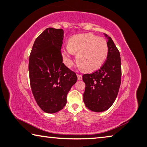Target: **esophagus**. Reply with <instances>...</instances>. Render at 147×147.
Segmentation results:
<instances>
[{"instance_id": "1", "label": "esophagus", "mask_w": 147, "mask_h": 147, "mask_svg": "<svg viewBox=\"0 0 147 147\" xmlns=\"http://www.w3.org/2000/svg\"><path fill=\"white\" fill-rule=\"evenodd\" d=\"M77 76H78V80H82V75H81V74H77Z\"/></svg>"}]
</instances>
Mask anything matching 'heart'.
I'll return each mask as SVG.
<instances>
[{
	"label": "heart",
	"mask_w": 147,
	"mask_h": 147,
	"mask_svg": "<svg viewBox=\"0 0 147 147\" xmlns=\"http://www.w3.org/2000/svg\"><path fill=\"white\" fill-rule=\"evenodd\" d=\"M74 53L79 67L85 71H93L105 62L108 54V43L103 38L92 34H80L71 37L69 44L62 50L65 64L70 66Z\"/></svg>",
	"instance_id": "obj_1"
}]
</instances>
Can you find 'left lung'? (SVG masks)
I'll return each instance as SVG.
<instances>
[{
    "instance_id": "1",
    "label": "left lung",
    "mask_w": 147,
    "mask_h": 147,
    "mask_svg": "<svg viewBox=\"0 0 147 147\" xmlns=\"http://www.w3.org/2000/svg\"><path fill=\"white\" fill-rule=\"evenodd\" d=\"M108 38L107 60L98 70L83 75L85 83L83 102L90 110L100 112L110 108L116 100L121 84V58L111 37Z\"/></svg>"
}]
</instances>
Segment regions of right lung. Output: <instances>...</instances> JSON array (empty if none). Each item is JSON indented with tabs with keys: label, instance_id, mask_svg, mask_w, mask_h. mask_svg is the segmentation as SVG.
<instances>
[{
	"label": "right lung",
	"instance_id": "obj_1",
	"mask_svg": "<svg viewBox=\"0 0 147 147\" xmlns=\"http://www.w3.org/2000/svg\"><path fill=\"white\" fill-rule=\"evenodd\" d=\"M64 31L47 28L33 45L29 60V81L33 96L47 113L60 111L78 80L76 73L62 62L61 53Z\"/></svg>",
	"mask_w": 147,
	"mask_h": 147
}]
</instances>
